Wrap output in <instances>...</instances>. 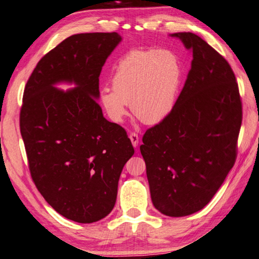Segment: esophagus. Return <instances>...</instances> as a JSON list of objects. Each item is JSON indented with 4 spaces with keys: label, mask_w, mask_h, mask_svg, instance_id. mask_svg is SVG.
<instances>
[{
    "label": "esophagus",
    "mask_w": 259,
    "mask_h": 259,
    "mask_svg": "<svg viewBox=\"0 0 259 259\" xmlns=\"http://www.w3.org/2000/svg\"><path fill=\"white\" fill-rule=\"evenodd\" d=\"M129 138H130V140H131V144H133L134 147H135V148L137 147L138 143H139V136H138L137 134H135V133H131V134L129 135Z\"/></svg>",
    "instance_id": "obj_1"
}]
</instances>
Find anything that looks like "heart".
<instances>
[{
  "instance_id": "obj_1",
  "label": "heart",
  "mask_w": 259,
  "mask_h": 259,
  "mask_svg": "<svg viewBox=\"0 0 259 259\" xmlns=\"http://www.w3.org/2000/svg\"><path fill=\"white\" fill-rule=\"evenodd\" d=\"M181 65L170 50L135 49L117 61L112 87L100 93V103L111 121L120 123L128 115L147 125L161 123L176 104L181 82Z\"/></svg>"
}]
</instances>
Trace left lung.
Listing matches in <instances>:
<instances>
[{
	"instance_id": "8db88e82",
	"label": "left lung",
	"mask_w": 259,
	"mask_h": 259,
	"mask_svg": "<svg viewBox=\"0 0 259 259\" xmlns=\"http://www.w3.org/2000/svg\"><path fill=\"white\" fill-rule=\"evenodd\" d=\"M192 52L191 69L165 120L146 131L140 152L153 205L181 218L203 209L237 157L242 105L222 55L192 32H176Z\"/></svg>"
}]
</instances>
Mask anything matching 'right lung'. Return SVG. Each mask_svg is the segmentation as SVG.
Returning a JSON list of instances; mask_svg holds the SVG:
<instances>
[{"mask_svg":"<svg viewBox=\"0 0 259 259\" xmlns=\"http://www.w3.org/2000/svg\"><path fill=\"white\" fill-rule=\"evenodd\" d=\"M121 40L117 32L68 37L40 59L23 92L20 133L32 180L52 207L78 223L111 213L135 153L125 130L97 103L102 68ZM63 82L76 87H55Z\"/></svg>","mask_w":259,"mask_h":259,"instance_id":"right-lung-1","label":"right lung"}]
</instances>
